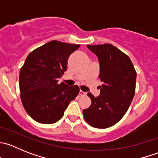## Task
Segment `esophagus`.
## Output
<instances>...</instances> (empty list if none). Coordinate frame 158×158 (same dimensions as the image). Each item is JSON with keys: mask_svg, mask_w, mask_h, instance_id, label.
<instances>
[{"mask_svg": "<svg viewBox=\"0 0 158 158\" xmlns=\"http://www.w3.org/2000/svg\"><path fill=\"white\" fill-rule=\"evenodd\" d=\"M85 92H83V91H82V90H80L79 91V95H82V96H83V95H85Z\"/></svg>", "mask_w": 158, "mask_h": 158, "instance_id": "34e87169", "label": "esophagus"}]
</instances>
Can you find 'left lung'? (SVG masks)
Returning a JSON list of instances; mask_svg holds the SVG:
<instances>
[{
	"mask_svg": "<svg viewBox=\"0 0 158 158\" xmlns=\"http://www.w3.org/2000/svg\"><path fill=\"white\" fill-rule=\"evenodd\" d=\"M87 47L98 56V78L103 84L98 97L89 92L92 104L82 113L89 125L107 128L118 122L128 111L135 93L137 73L128 56L111 44Z\"/></svg>",
	"mask_w": 158,
	"mask_h": 158,
	"instance_id": "left-lung-1",
	"label": "left lung"
}]
</instances>
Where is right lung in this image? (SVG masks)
Wrapping results in <instances>:
<instances>
[{
  "label": "right lung",
  "instance_id": "obj_1",
  "mask_svg": "<svg viewBox=\"0 0 158 158\" xmlns=\"http://www.w3.org/2000/svg\"><path fill=\"white\" fill-rule=\"evenodd\" d=\"M79 47L52 40L27 57L19 76L20 98L27 114L36 122H58L70 102L79 93L78 85L58 84V79L67 69L69 56Z\"/></svg>",
  "mask_w": 158,
  "mask_h": 158
}]
</instances>
